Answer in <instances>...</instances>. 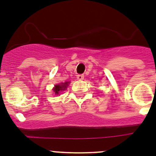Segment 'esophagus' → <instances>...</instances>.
<instances>
[{
	"instance_id": "obj_1",
	"label": "esophagus",
	"mask_w": 156,
	"mask_h": 156,
	"mask_svg": "<svg viewBox=\"0 0 156 156\" xmlns=\"http://www.w3.org/2000/svg\"><path fill=\"white\" fill-rule=\"evenodd\" d=\"M77 78L78 80H83L84 79V75L83 74H78L77 75Z\"/></svg>"
}]
</instances>
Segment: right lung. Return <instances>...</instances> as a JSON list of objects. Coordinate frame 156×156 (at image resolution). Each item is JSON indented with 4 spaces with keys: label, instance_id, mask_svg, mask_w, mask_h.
Segmentation results:
<instances>
[{
    "label": "right lung",
    "instance_id": "obj_1",
    "mask_svg": "<svg viewBox=\"0 0 156 156\" xmlns=\"http://www.w3.org/2000/svg\"><path fill=\"white\" fill-rule=\"evenodd\" d=\"M67 86H68V82H65V83H62V85H56V86H55V87L54 88V91L55 92V94H58L60 91L64 90L66 88Z\"/></svg>",
    "mask_w": 156,
    "mask_h": 156
}]
</instances>
